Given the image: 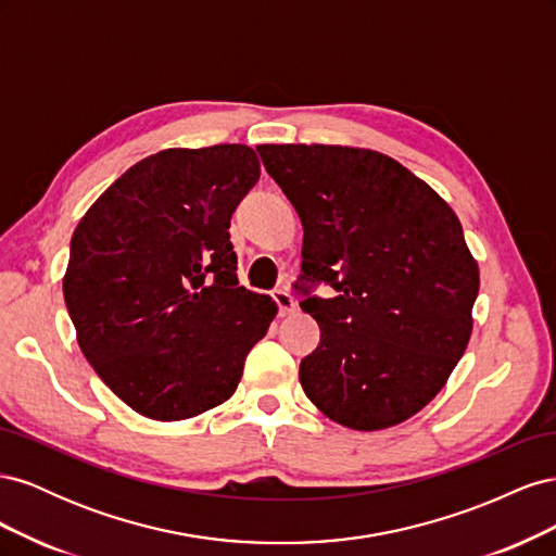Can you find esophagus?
<instances>
[{
	"label": "esophagus",
	"instance_id": "esophagus-1",
	"mask_svg": "<svg viewBox=\"0 0 556 556\" xmlns=\"http://www.w3.org/2000/svg\"><path fill=\"white\" fill-rule=\"evenodd\" d=\"M274 301L278 304L280 315H292L296 311V299L288 290H276Z\"/></svg>",
	"mask_w": 556,
	"mask_h": 556
}]
</instances>
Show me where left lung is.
<instances>
[{
    "label": "left lung",
    "mask_w": 556,
    "mask_h": 556,
    "mask_svg": "<svg viewBox=\"0 0 556 556\" xmlns=\"http://www.w3.org/2000/svg\"><path fill=\"white\" fill-rule=\"evenodd\" d=\"M257 153L304 225L301 308L319 345L306 396L357 431L401 425L443 390L473 331L478 262L447 201L376 150L323 143ZM327 281L331 300L309 296Z\"/></svg>",
    "instance_id": "obj_1"
}]
</instances>
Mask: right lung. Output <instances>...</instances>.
<instances>
[{"label": "right lung", "instance_id": "right-lung-1", "mask_svg": "<svg viewBox=\"0 0 556 556\" xmlns=\"http://www.w3.org/2000/svg\"><path fill=\"white\" fill-rule=\"evenodd\" d=\"M260 180L241 143L169 148L137 162L72 237L62 280L80 352L131 410L160 422L237 392L276 301L237 278L229 220Z\"/></svg>", "mask_w": 556, "mask_h": 556}]
</instances>
